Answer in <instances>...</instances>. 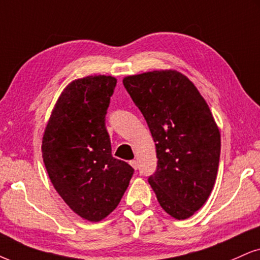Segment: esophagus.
Segmentation results:
<instances>
[{
  "label": "esophagus",
  "mask_w": 260,
  "mask_h": 260,
  "mask_svg": "<svg viewBox=\"0 0 260 260\" xmlns=\"http://www.w3.org/2000/svg\"><path fill=\"white\" fill-rule=\"evenodd\" d=\"M130 165L133 166V168L135 169V170H137V168H139V162H137L136 160H131V161H130Z\"/></svg>",
  "instance_id": "1"
}]
</instances>
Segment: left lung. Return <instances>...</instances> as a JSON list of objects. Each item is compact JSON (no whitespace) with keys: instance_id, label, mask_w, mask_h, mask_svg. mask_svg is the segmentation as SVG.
Instances as JSON below:
<instances>
[{"instance_id":"8db88e82","label":"left lung","mask_w":260,"mask_h":260,"mask_svg":"<svg viewBox=\"0 0 260 260\" xmlns=\"http://www.w3.org/2000/svg\"><path fill=\"white\" fill-rule=\"evenodd\" d=\"M123 84L155 142V172L148 182L160 206L187 219L210 197L217 177L220 134L193 83L172 70L125 77Z\"/></svg>"}]
</instances>
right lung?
<instances>
[{
    "mask_svg": "<svg viewBox=\"0 0 260 260\" xmlns=\"http://www.w3.org/2000/svg\"><path fill=\"white\" fill-rule=\"evenodd\" d=\"M117 79L88 76L63 89L44 130L42 156L50 181L82 218L107 217L126 190L134 169L112 156L106 114Z\"/></svg>",
    "mask_w": 260,
    "mask_h": 260,
    "instance_id": "1",
    "label": "right lung"
}]
</instances>
